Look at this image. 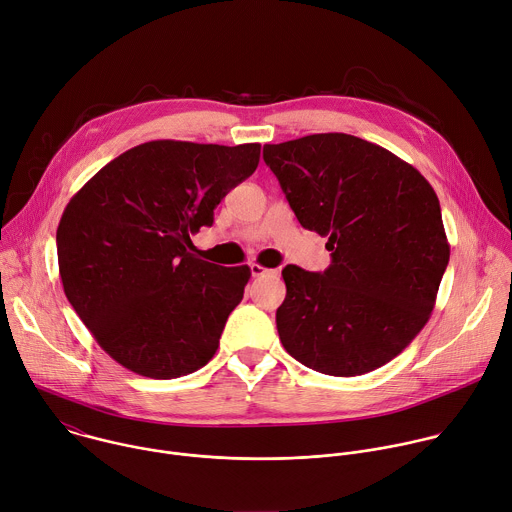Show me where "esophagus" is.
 Masks as SVG:
<instances>
[{
	"mask_svg": "<svg viewBox=\"0 0 512 512\" xmlns=\"http://www.w3.org/2000/svg\"><path fill=\"white\" fill-rule=\"evenodd\" d=\"M251 275H253V277H261V275H277V269L263 267L261 263H251Z\"/></svg>",
	"mask_w": 512,
	"mask_h": 512,
	"instance_id": "34e87169",
	"label": "esophagus"
}]
</instances>
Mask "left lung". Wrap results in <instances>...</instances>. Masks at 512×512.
Wrapping results in <instances>:
<instances>
[{"label":"left lung","instance_id":"8db88e82","mask_svg":"<svg viewBox=\"0 0 512 512\" xmlns=\"http://www.w3.org/2000/svg\"><path fill=\"white\" fill-rule=\"evenodd\" d=\"M263 160L304 229L328 237L324 273L287 265L283 348L332 377L371 373L427 324L450 261L440 200L407 162L348 133L267 143Z\"/></svg>","mask_w":512,"mask_h":512}]
</instances>
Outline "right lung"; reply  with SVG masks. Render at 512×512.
Listing matches in <instances>:
<instances>
[{
    "label": "right lung",
    "mask_w": 512,
    "mask_h": 512,
    "mask_svg": "<svg viewBox=\"0 0 512 512\" xmlns=\"http://www.w3.org/2000/svg\"><path fill=\"white\" fill-rule=\"evenodd\" d=\"M259 156V143L156 139L111 160L66 204L56 231L64 294L121 367L178 379L214 356L251 269L198 259L190 235L212 225Z\"/></svg>",
    "instance_id": "obj_1"
}]
</instances>
